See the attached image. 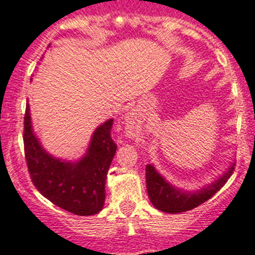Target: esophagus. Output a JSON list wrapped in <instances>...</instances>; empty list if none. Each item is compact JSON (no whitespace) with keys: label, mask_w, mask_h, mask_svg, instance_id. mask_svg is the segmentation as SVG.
Segmentation results:
<instances>
[{"label":"esophagus","mask_w":255,"mask_h":255,"mask_svg":"<svg viewBox=\"0 0 255 255\" xmlns=\"http://www.w3.org/2000/svg\"><path fill=\"white\" fill-rule=\"evenodd\" d=\"M138 122V118H137V114H136L135 112H131L130 114L128 115V119H127V123L130 125H135L136 123Z\"/></svg>","instance_id":"esophagus-1"}]
</instances>
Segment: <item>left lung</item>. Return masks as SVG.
<instances>
[{
  "instance_id": "1",
  "label": "left lung",
  "mask_w": 255,
  "mask_h": 255,
  "mask_svg": "<svg viewBox=\"0 0 255 255\" xmlns=\"http://www.w3.org/2000/svg\"><path fill=\"white\" fill-rule=\"evenodd\" d=\"M233 168L224 173L223 177L212 183L210 187L203 188L202 191L196 193H182L175 190L172 186L168 185L160 175L155 171L151 165L146 166V187L150 201L157 210L166 213H181L191 211L198 207L210 200L211 197L221 190L227 182L229 176L232 175Z\"/></svg>"
}]
</instances>
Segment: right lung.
<instances>
[{
  "label": "right lung",
  "instance_id": "1",
  "mask_svg": "<svg viewBox=\"0 0 255 255\" xmlns=\"http://www.w3.org/2000/svg\"><path fill=\"white\" fill-rule=\"evenodd\" d=\"M23 124L24 157L34 187L55 206L77 216L102 211L108 171L118 148L112 137L114 120L95 130L88 153L77 163L57 160L43 150L32 131L28 104Z\"/></svg>",
  "mask_w": 255,
  "mask_h": 255
}]
</instances>
